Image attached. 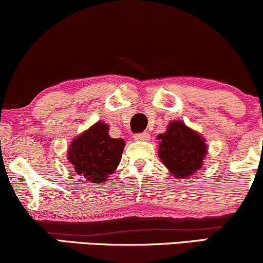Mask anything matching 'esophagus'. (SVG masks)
Instances as JSON below:
<instances>
[{"instance_id":"obj_1","label":"esophagus","mask_w":263,"mask_h":263,"mask_svg":"<svg viewBox=\"0 0 263 263\" xmlns=\"http://www.w3.org/2000/svg\"><path fill=\"white\" fill-rule=\"evenodd\" d=\"M149 134L148 132H141V134H136L135 136H134V138L136 141H147V140H149Z\"/></svg>"}]
</instances>
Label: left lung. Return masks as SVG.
<instances>
[{"label":"left lung","instance_id":"left-lung-1","mask_svg":"<svg viewBox=\"0 0 263 263\" xmlns=\"http://www.w3.org/2000/svg\"><path fill=\"white\" fill-rule=\"evenodd\" d=\"M158 140L159 158L174 177H189L203 165L206 153L204 138L183 122H171L167 132L159 135Z\"/></svg>","mask_w":263,"mask_h":263}]
</instances>
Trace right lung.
I'll return each instance as SVG.
<instances>
[{
	"label": "right lung",
	"mask_w": 263,
	"mask_h": 263,
	"mask_svg": "<svg viewBox=\"0 0 263 263\" xmlns=\"http://www.w3.org/2000/svg\"><path fill=\"white\" fill-rule=\"evenodd\" d=\"M125 142L108 135V126L98 122L71 142L68 161L80 177L91 183L106 182L119 165Z\"/></svg>",
	"instance_id": "obj_1"
}]
</instances>
